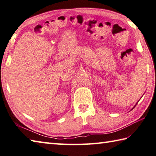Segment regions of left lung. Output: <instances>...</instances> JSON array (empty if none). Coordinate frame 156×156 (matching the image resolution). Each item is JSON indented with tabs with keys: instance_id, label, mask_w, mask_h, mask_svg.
Returning a JSON list of instances; mask_svg holds the SVG:
<instances>
[{
	"instance_id": "left-lung-1",
	"label": "left lung",
	"mask_w": 156,
	"mask_h": 156,
	"mask_svg": "<svg viewBox=\"0 0 156 156\" xmlns=\"http://www.w3.org/2000/svg\"><path fill=\"white\" fill-rule=\"evenodd\" d=\"M136 104H137V103H136ZM136 105H135V106H134V107H135V106H136ZM134 108H132V110H133V109H134Z\"/></svg>"
}]
</instances>
